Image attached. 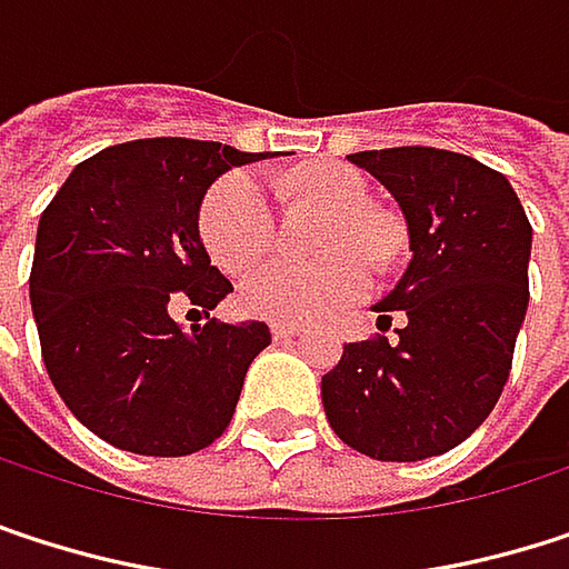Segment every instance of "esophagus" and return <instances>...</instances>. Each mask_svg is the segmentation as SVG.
Returning a JSON list of instances; mask_svg holds the SVG:
<instances>
[{
	"label": "esophagus",
	"instance_id": "esophagus-1",
	"mask_svg": "<svg viewBox=\"0 0 569 569\" xmlns=\"http://www.w3.org/2000/svg\"><path fill=\"white\" fill-rule=\"evenodd\" d=\"M271 335H274V341H291V338L301 335V328L298 325H284V321H274L271 325Z\"/></svg>",
	"mask_w": 569,
	"mask_h": 569
}]
</instances>
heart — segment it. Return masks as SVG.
<instances>
[{
  "mask_svg": "<svg viewBox=\"0 0 569 569\" xmlns=\"http://www.w3.org/2000/svg\"><path fill=\"white\" fill-rule=\"evenodd\" d=\"M288 188L301 204L328 214L318 234V251L328 261L264 264L244 278L238 301L254 318L308 325L358 301L371 281L368 264L385 268L401 244V231L391 214L371 208V184L355 164L321 161L298 168ZM198 231L218 268L244 271L258 264L278 238L264 178L251 168L218 178L201 201Z\"/></svg>",
  "mask_w": 569,
  "mask_h": 569,
  "instance_id": "obj_1",
  "label": "heart"
}]
</instances>
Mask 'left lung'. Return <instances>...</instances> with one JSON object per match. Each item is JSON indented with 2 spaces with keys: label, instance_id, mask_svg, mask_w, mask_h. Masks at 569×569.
<instances>
[{
  "label": "left lung",
  "instance_id": "8db88e82",
  "mask_svg": "<svg viewBox=\"0 0 569 569\" xmlns=\"http://www.w3.org/2000/svg\"><path fill=\"white\" fill-rule=\"evenodd\" d=\"M401 204L411 264L375 305L395 341L345 345L321 378L335 433L375 460H425L493 411L527 315L530 221L510 181L470 154L405 144L351 154Z\"/></svg>",
  "mask_w": 569,
  "mask_h": 569
}]
</instances>
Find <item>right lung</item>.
<instances>
[{"mask_svg": "<svg viewBox=\"0 0 569 569\" xmlns=\"http://www.w3.org/2000/svg\"><path fill=\"white\" fill-rule=\"evenodd\" d=\"M268 158L198 139L112 144L66 178L39 218L29 298L46 371L66 408L119 450L184 457L231 425L264 321L191 325L231 281L198 238L208 184Z\"/></svg>", "mask_w": 569, "mask_h": 569, "instance_id": "obj_1", "label": "right lung"}]
</instances>
